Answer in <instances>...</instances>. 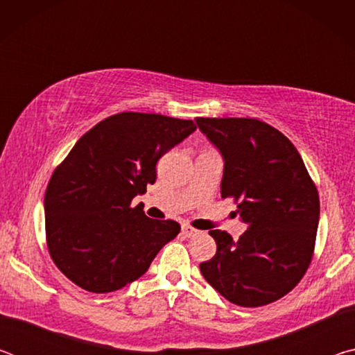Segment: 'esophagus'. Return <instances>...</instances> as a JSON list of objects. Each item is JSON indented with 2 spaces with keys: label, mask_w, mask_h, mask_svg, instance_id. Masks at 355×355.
Segmentation results:
<instances>
[{
  "label": "esophagus",
  "mask_w": 355,
  "mask_h": 355,
  "mask_svg": "<svg viewBox=\"0 0 355 355\" xmlns=\"http://www.w3.org/2000/svg\"><path fill=\"white\" fill-rule=\"evenodd\" d=\"M182 233L186 238H191V236L197 235V230H196V228H192L191 225H188V224H183L182 225Z\"/></svg>",
  "instance_id": "esophagus-1"
}]
</instances>
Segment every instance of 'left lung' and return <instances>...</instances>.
Returning <instances> with one entry per match:
<instances>
[{
	"label": "left lung",
	"instance_id": "8db88e82",
	"mask_svg": "<svg viewBox=\"0 0 355 355\" xmlns=\"http://www.w3.org/2000/svg\"><path fill=\"white\" fill-rule=\"evenodd\" d=\"M197 127L224 158L220 196L233 197L248 225L238 241L211 230L218 250L200 263L216 291L239 307L284 297L313 257L320 196L296 147L257 119L197 117Z\"/></svg>",
	"mask_w": 355,
	"mask_h": 355
}]
</instances>
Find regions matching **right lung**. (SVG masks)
Returning <instances> with one entry per match:
<instances>
[{
  "label": "right lung",
  "instance_id": "obj_1",
  "mask_svg": "<svg viewBox=\"0 0 355 355\" xmlns=\"http://www.w3.org/2000/svg\"><path fill=\"white\" fill-rule=\"evenodd\" d=\"M192 120L120 112L80 137L50 178L45 232L51 260L91 293L117 291L147 272L175 220H155L131 207L156 180V163L186 139Z\"/></svg>",
  "mask_w": 355,
  "mask_h": 355
}]
</instances>
